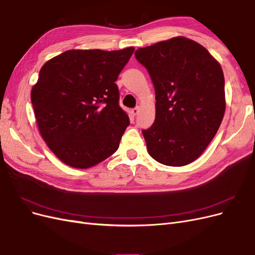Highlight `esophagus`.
<instances>
[{
	"label": "esophagus",
	"instance_id": "34e87169",
	"mask_svg": "<svg viewBox=\"0 0 255 255\" xmlns=\"http://www.w3.org/2000/svg\"><path fill=\"white\" fill-rule=\"evenodd\" d=\"M139 111H140V107L137 106V107H135V109L132 110V114H133L134 116H136V115H138V113H139Z\"/></svg>",
	"mask_w": 255,
	"mask_h": 255
}]
</instances>
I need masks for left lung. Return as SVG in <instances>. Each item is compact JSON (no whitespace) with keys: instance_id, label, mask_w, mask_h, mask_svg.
Returning a JSON list of instances; mask_svg holds the SVG:
<instances>
[{"instance_id":"obj_1","label":"left lung","mask_w":255,"mask_h":255,"mask_svg":"<svg viewBox=\"0 0 255 255\" xmlns=\"http://www.w3.org/2000/svg\"><path fill=\"white\" fill-rule=\"evenodd\" d=\"M135 57L155 88V120L142 130L150 156L166 166L192 163L225 116L220 64L201 44L182 36L138 49Z\"/></svg>"}]
</instances>
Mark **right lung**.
Wrapping results in <instances>:
<instances>
[{
	"mask_svg": "<svg viewBox=\"0 0 255 255\" xmlns=\"http://www.w3.org/2000/svg\"><path fill=\"white\" fill-rule=\"evenodd\" d=\"M134 48L69 50L40 69L30 92L38 128L66 165L87 169L117 151L129 125L119 105L118 75Z\"/></svg>",
	"mask_w": 255,
	"mask_h": 255,
	"instance_id": "right-lung-1",
	"label": "right lung"
}]
</instances>
